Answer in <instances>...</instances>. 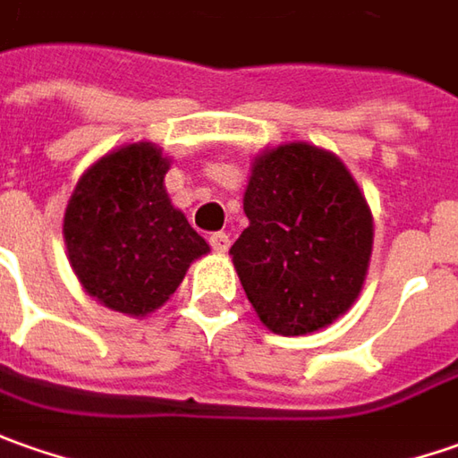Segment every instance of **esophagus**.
<instances>
[{
    "instance_id": "esophagus-1",
    "label": "esophagus",
    "mask_w": 458,
    "mask_h": 458,
    "mask_svg": "<svg viewBox=\"0 0 458 458\" xmlns=\"http://www.w3.org/2000/svg\"><path fill=\"white\" fill-rule=\"evenodd\" d=\"M210 245H213L215 253H225L230 248V235L228 233H213L210 235Z\"/></svg>"
}]
</instances>
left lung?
I'll return each instance as SVG.
<instances>
[{"label": "left lung", "instance_id": "left-lung-1", "mask_svg": "<svg viewBox=\"0 0 458 458\" xmlns=\"http://www.w3.org/2000/svg\"><path fill=\"white\" fill-rule=\"evenodd\" d=\"M248 228L230 248L260 322L319 332L355 304L372 253V213L350 169L307 141L266 149L245 187Z\"/></svg>", "mask_w": 458, "mask_h": 458}]
</instances>
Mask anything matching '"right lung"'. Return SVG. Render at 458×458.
<instances>
[{"mask_svg":"<svg viewBox=\"0 0 458 458\" xmlns=\"http://www.w3.org/2000/svg\"><path fill=\"white\" fill-rule=\"evenodd\" d=\"M166 169L157 144L119 147L88 166L65 208L75 276L103 307L129 317L162 307L190 263L210 250L166 195Z\"/></svg>","mask_w":458,"mask_h":458,"instance_id":"right-lung-1","label":"right lung"}]
</instances>
